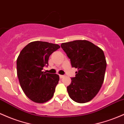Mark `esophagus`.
<instances>
[{
    "mask_svg": "<svg viewBox=\"0 0 124 124\" xmlns=\"http://www.w3.org/2000/svg\"><path fill=\"white\" fill-rule=\"evenodd\" d=\"M64 77H65L64 75H59V77H60V78H61V79L63 78Z\"/></svg>",
    "mask_w": 124,
    "mask_h": 124,
    "instance_id": "obj_1",
    "label": "esophagus"
}]
</instances>
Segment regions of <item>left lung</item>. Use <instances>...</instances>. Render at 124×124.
<instances>
[{"mask_svg": "<svg viewBox=\"0 0 124 124\" xmlns=\"http://www.w3.org/2000/svg\"><path fill=\"white\" fill-rule=\"evenodd\" d=\"M73 68L78 69L75 77L67 86L69 96L75 102L90 101L98 93L104 81L107 62L101 49L86 40L61 44Z\"/></svg>", "mask_w": 124, "mask_h": 124, "instance_id": "1", "label": "left lung"}]
</instances>
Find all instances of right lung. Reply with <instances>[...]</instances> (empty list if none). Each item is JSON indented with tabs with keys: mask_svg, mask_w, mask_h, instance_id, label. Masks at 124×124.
Instances as JSON below:
<instances>
[{
	"mask_svg": "<svg viewBox=\"0 0 124 124\" xmlns=\"http://www.w3.org/2000/svg\"><path fill=\"white\" fill-rule=\"evenodd\" d=\"M60 48L57 44L34 41L22 50L17 59V75L20 86L27 97L42 104L53 97L59 81L57 74L42 71L48 65L50 55Z\"/></svg>",
	"mask_w": 124,
	"mask_h": 124,
	"instance_id": "add662e5",
	"label": "right lung"
}]
</instances>
